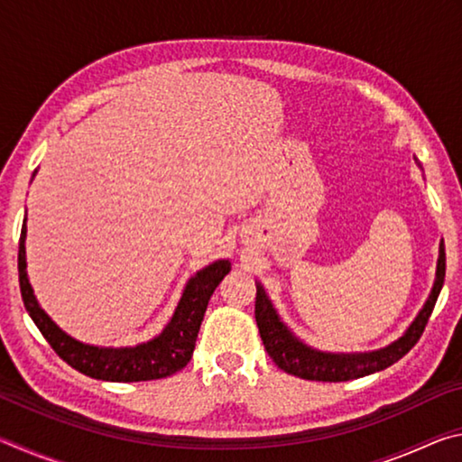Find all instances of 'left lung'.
<instances>
[{"instance_id":"obj_1","label":"left lung","mask_w":462,"mask_h":462,"mask_svg":"<svg viewBox=\"0 0 462 462\" xmlns=\"http://www.w3.org/2000/svg\"><path fill=\"white\" fill-rule=\"evenodd\" d=\"M444 273H447V254H444V245H440V256H438V271L436 281L430 293L426 306L421 308L418 318L408 328L400 340L389 344L387 348L374 350V353H363V355H330L319 353L301 344L295 336L287 330L283 322L277 318L275 310H273L271 301L264 289L256 285V301H254V318L256 326H259L261 338L264 344L269 356L273 358L281 371H285L293 377L308 379V381H350L365 377V374L377 373L387 369L393 363L400 361L410 350L416 346L420 336L424 334V328L428 324L432 310L436 306L438 295L444 285Z\"/></svg>"}]
</instances>
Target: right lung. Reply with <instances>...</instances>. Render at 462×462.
<instances>
[{
    "instance_id": "1",
    "label": "right lung",
    "mask_w": 462,
    "mask_h": 462,
    "mask_svg": "<svg viewBox=\"0 0 462 462\" xmlns=\"http://www.w3.org/2000/svg\"><path fill=\"white\" fill-rule=\"evenodd\" d=\"M26 220L22 226L20 248H18V275L20 291L24 300L26 311L34 319L38 330L42 332L46 342L62 361L71 365L75 371L88 374L91 379L134 383L165 379L181 371L191 361L195 340L201 326L203 314L208 310V301L216 287L220 285L224 275L230 273L228 261H217L199 271L185 287V293L171 318L169 326L154 340L140 344L134 348H99L81 344L67 336L52 319L38 306L32 287L26 277Z\"/></svg>"
}]
</instances>
